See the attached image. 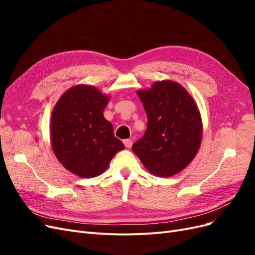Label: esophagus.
<instances>
[{"label":"esophagus","mask_w":255,"mask_h":255,"mask_svg":"<svg viewBox=\"0 0 255 255\" xmlns=\"http://www.w3.org/2000/svg\"><path fill=\"white\" fill-rule=\"evenodd\" d=\"M123 143H125V145L127 146V148H130V146H132V144H133V141L130 140V139H125L123 140Z\"/></svg>","instance_id":"esophagus-1"}]
</instances>
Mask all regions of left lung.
Returning <instances> with one entry per match:
<instances>
[{"label": "left lung", "instance_id": "8db88e82", "mask_svg": "<svg viewBox=\"0 0 255 255\" xmlns=\"http://www.w3.org/2000/svg\"><path fill=\"white\" fill-rule=\"evenodd\" d=\"M148 117L144 136L132 149L150 173L168 177L195 158L202 140L201 114L181 84L165 80L137 91Z\"/></svg>", "mask_w": 255, "mask_h": 255}]
</instances>
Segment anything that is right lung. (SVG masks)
<instances>
[{
	"mask_svg": "<svg viewBox=\"0 0 255 255\" xmlns=\"http://www.w3.org/2000/svg\"><path fill=\"white\" fill-rule=\"evenodd\" d=\"M110 96L91 85L65 91L51 116L50 136L54 154L67 170L81 177H95L109 167L125 144L104 118Z\"/></svg>",
	"mask_w": 255,
	"mask_h": 255,
	"instance_id": "add662e5",
	"label": "right lung"
}]
</instances>
